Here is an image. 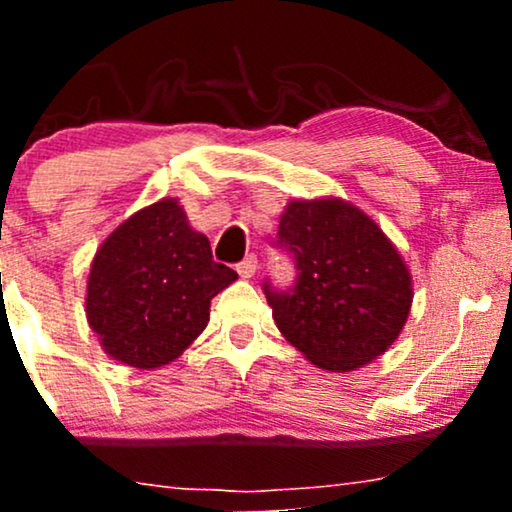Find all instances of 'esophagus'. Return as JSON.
I'll return each instance as SVG.
<instances>
[{"instance_id":"esophagus-1","label":"esophagus","mask_w":512,"mask_h":512,"mask_svg":"<svg viewBox=\"0 0 512 512\" xmlns=\"http://www.w3.org/2000/svg\"><path fill=\"white\" fill-rule=\"evenodd\" d=\"M236 272L243 276V279H250V276H255V272H257V257L255 255L245 257V260L236 267Z\"/></svg>"}]
</instances>
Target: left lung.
<instances>
[{
  "instance_id": "1",
  "label": "left lung",
  "mask_w": 512,
  "mask_h": 512,
  "mask_svg": "<svg viewBox=\"0 0 512 512\" xmlns=\"http://www.w3.org/2000/svg\"><path fill=\"white\" fill-rule=\"evenodd\" d=\"M279 243L296 260V286L264 293L279 332L315 368L351 373L397 342L414 281L366 211L339 197L289 199Z\"/></svg>"
}]
</instances>
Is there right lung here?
<instances>
[{"label":"right lung","instance_id":"right-lung-1","mask_svg":"<svg viewBox=\"0 0 512 512\" xmlns=\"http://www.w3.org/2000/svg\"><path fill=\"white\" fill-rule=\"evenodd\" d=\"M238 274L211 260L204 233L175 197L134 211L103 240L86 281V320L113 361L139 370L173 363L209 322L211 298Z\"/></svg>","mask_w":512,"mask_h":512}]
</instances>
